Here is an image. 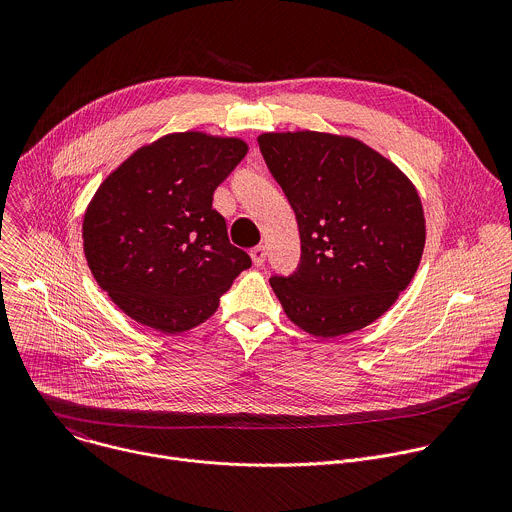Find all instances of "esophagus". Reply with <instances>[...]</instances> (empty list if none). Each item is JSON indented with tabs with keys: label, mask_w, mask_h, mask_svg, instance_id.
Here are the masks:
<instances>
[{
	"label": "esophagus",
	"mask_w": 512,
	"mask_h": 512,
	"mask_svg": "<svg viewBox=\"0 0 512 512\" xmlns=\"http://www.w3.org/2000/svg\"><path fill=\"white\" fill-rule=\"evenodd\" d=\"M265 247L263 245H257V247H253L251 249V259H253V265L255 267H261L263 265V261H265Z\"/></svg>",
	"instance_id": "1"
}]
</instances>
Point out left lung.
Here are the masks:
<instances>
[{
	"label": "left lung",
	"instance_id": "1",
	"mask_svg": "<svg viewBox=\"0 0 512 512\" xmlns=\"http://www.w3.org/2000/svg\"><path fill=\"white\" fill-rule=\"evenodd\" d=\"M257 141L302 241L298 271L269 281L285 316L318 338L373 324L423 255L425 216L413 182L356 137L302 129Z\"/></svg>",
	"mask_w": 512,
	"mask_h": 512
}]
</instances>
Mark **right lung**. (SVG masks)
Masks as SVG:
<instances>
[{
  "label": "right lung",
  "instance_id": "1",
  "mask_svg": "<svg viewBox=\"0 0 512 512\" xmlns=\"http://www.w3.org/2000/svg\"><path fill=\"white\" fill-rule=\"evenodd\" d=\"M241 137L174 131L137 148L83 218L93 277L131 320L180 334L206 322L251 257L231 245L212 194L247 156Z\"/></svg>",
  "mask_w": 512,
  "mask_h": 512
}]
</instances>
